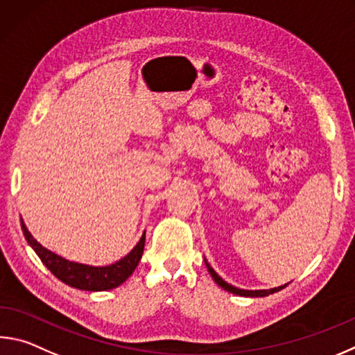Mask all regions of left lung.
<instances>
[{
  "label": "left lung",
  "instance_id": "8db88e82",
  "mask_svg": "<svg viewBox=\"0 0 355 355\" xmlns=\"http://www.w3.org/2000/svg\"><path fill=\"white\" fill-rule=\"evenodd\" d=\"M205 263H206V267H208V272H209V275L212 276V279H214L218 286H220L222 288H225V290H228V292H231V293H234V295H241V296H268V295H272V293H276V292H279L281 288H284L286 286H281V287H275V288H270V290H243V288H237V287H234V286H231V284H228V282H225L220 276H218L214 270H212V267L209 266L208 263V261L205 259Z\"/></svg>",
  "mask_w": 355,
  "mask_h": 355
}]
</instances>
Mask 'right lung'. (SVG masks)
Returning a JSON list of instances; mask_svg holds the SVG:
<instances>
[{
  "label": "right lung",
  "mask_w": 355,
  "mask_h": 355,
  "mask_svg": "<svg viewBox=\"0 0 355 355\" xmlns=\"http://www.w3.org/2000/svg\"><path fill=\"white\" fill-rule=\"evenodd\" d=\"M21 230L26 241H28L32 248H34L42 262L48 267L49 272L53 273L55 278H59L62 282H65V284L71 287L79 290H88V292H102V290H110L121 286L122 282L135 272V268H137L138 262L141 261V256H143L146 242L144 233L141 236L137 247H135L125 257H122L121 261L107 267H92L85 266V263H77L63 259L59 254H55L48 248L42 247V245L32 237L23 220Z\"/></svg>",
  "instance_id": "obj_1"
}]
</instances>
